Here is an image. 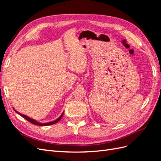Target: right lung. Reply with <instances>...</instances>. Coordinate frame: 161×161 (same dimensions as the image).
Segmentation results:
<instances>
[{
	"label": "right lung",
	"instance_id": "1",
	"mask_svg": "<svg viewBox=\"0 0 161 161\" xmlns=\"http://www.w3.org/2000/svg\"><path fill=\"white\" fill-rule=\"evenodd\" d=\"M16 112H17V114H19V115H20L21 116H22L23 118H25L26 120H27L28 121H30V122H31V124H35V125H40V126H45V125H50L54 124L57 123L58 121H59L60 120V119L62 118V115H63V114H62L60 115V118H58L56 120L53 121H51V122L46 123V124H42V123H39V122H37V121H36V120H34V119H33L30 118H29V117H27V116H26V115H23V114H19V113H18L17 111H16Z\"/></svg>",
	"mask_w": 161,
	"mask_h": 161
}]
</instances>
